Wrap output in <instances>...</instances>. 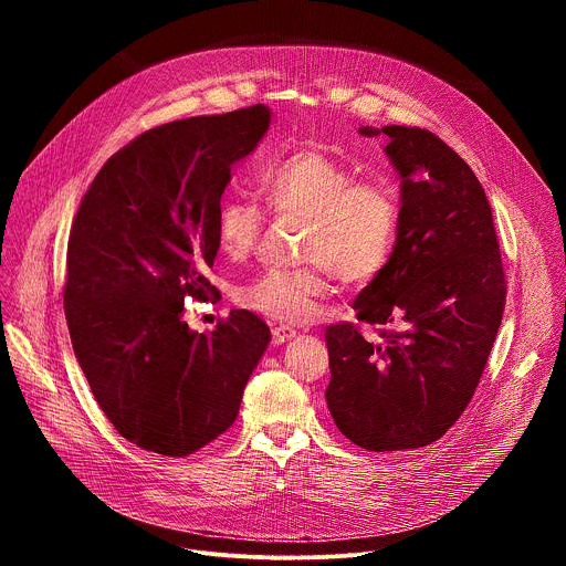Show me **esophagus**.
<instances>
[{"label":"esophagus","instance_id":"esophagus-1","mask_svg":"<svg viewBox=\"0 0 566 566\" xmlns=\"http://www.w3.org/2000/svg\"><path fill=\"white\" fill-rule=\"evenodd\" d=\"M291 338H295V329H291V327H275L273 329V345H284Z\"/></svg>","mask_w":566,"mask_h":566}]
</instances>
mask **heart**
I'll return each mask as SVG.
<instances>
[{"mask_svg":"<svg viewBox=\"0 0 566 566\" xmlns=\"http://www.w3.org/2000/svg\"><path fill=\"white\" fill-rule=\"evenodd\" d=\"M258 188L275 214L306 221L297 271H266L241 286L237 300L282 325L308 322L329 293L325 269L347 286L374 282L387 266L398 237L400 210L380 184L356 181L354 168L319 151L297 149L266 160ZM262 232V210L244 199L217 210V247L223 258H249Z\"/></svg>","mask_w":566,"mask_h":566,"instance_id":"heart-1","label":"heart"}]
</instances>
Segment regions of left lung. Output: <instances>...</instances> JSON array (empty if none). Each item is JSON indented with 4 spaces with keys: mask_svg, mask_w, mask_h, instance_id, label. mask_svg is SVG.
Instances as JSON below:
<instances>
[{
    "mask_svg": "<svg viewBox=\"0 0 566 566\" xmlns=\"http://www.w3.org/2000/svg\"><path fill=\"white\" fill-rule=\"evenodd\" d=\"M387 138L400 177V221L382 273L356 297V317L394 327L369 343L343 322L325 332V391L338 430L371 452L441 439L476 389L506 302L491 203L465 160L421 127H360Z\"/></svg>",
    "mask_w": 566,
    "mask_h": 566,
    "instance_id": "obj_1",
    "label": "left lung"
}]
</instances>
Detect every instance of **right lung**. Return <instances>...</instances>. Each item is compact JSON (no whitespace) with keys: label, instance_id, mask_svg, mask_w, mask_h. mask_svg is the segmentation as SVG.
<instances>
[{"label":"right lung","instance_id":"obj_1","mask_svg":"<svg viewBox=\"0 0 566 566\" xmlns=\"http://www.w3.org/2000/svg\"><path fill=\"white\" fill-rule=\"evenodd\" d=\"M253 105L154 127L96 175L71 226L64 315L73 354L114 428L143 450L188 457L223 434L271 343L251 311L210 334L184 319L210 300L217 210L230 170L264 138Z\"/></svg>","mask_w":566,"mask_h":566}]
</instances>
